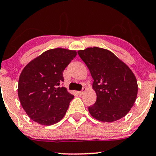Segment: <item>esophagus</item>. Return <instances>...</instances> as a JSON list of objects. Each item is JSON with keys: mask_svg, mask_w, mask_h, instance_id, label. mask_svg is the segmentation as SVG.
<instances>
[{"mask_svg": "<svg viewBox=\"0 0 156 156\" xmlns=\"http://www.w3.org/2000/svg\"><path fill=\"white\" fill-rule=\"evenodd\" d=\"M86 90H87V88H86V87H83V89H82L81 92H78V94H79L80 96H81L82 94H83V93L86 92Z\"/></svg>", "mask_w": 156, "mask_h": 156, "instance_id": "esophagus-1", "label": "esophagus"}]
</instances>
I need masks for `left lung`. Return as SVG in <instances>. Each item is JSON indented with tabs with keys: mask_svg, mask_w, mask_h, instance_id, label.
Instances as JSON below:
<instances>
[{
	"mask_svg": "<svg viewBox=\"0 0 156 156\" xmlns=\"http://www.w3.org/2000/svg\"><path fill=\"white\" fill-rule=\"evenodd\" d=\"M78 55L90 71L97 94L94 105L89 107L92 117L112 122L125 117L137 97V80L133 71L112 51L93 47L79 50Z\"/></svg>",
	"mask_w": 156,
	"mask_h": 156,
	"instance_id": "1",
	"label": "left lung"
}]
</instances>
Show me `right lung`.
<instances>
[{
    "label": "right lung",
    "instance_id": "obj_1",
    "mask_svg": "<svg viewBox=\"0 0 156 156\" xmlns=\"http://www.w3.org/2000/svg\"><path fill=\"white\" fill-rule=\"evenodd\" d=\"M77 52L65 48L44 51L23 68L18 81V97L23 108L32 120L42 125L58 122L74 98L65 87L63 71Z\"/></svg>",
    "mask_w": 156,
    "mask_h": 156
}]
</instances>
